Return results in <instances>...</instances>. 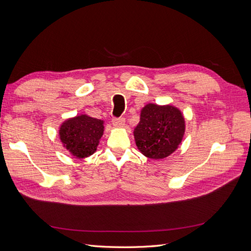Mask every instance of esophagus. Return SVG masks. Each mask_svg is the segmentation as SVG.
I'll list each match as a JSON object with an SVG mask.
<instances>
[{
  "label": "esophagus",
  "mask_w": 251,
  "mask_h": 251,
  "mask_svg": "<svg viewBox=\"0 0 251 251\" xmlns=\"http://www.w3.org/2000/svg\"><path fill=\"white\" fill-rule=\"evenodd\" d=\"M112 123L115 126H123L126 124V119L124 117H114L112 119Z\"/></svg>",
  "instance_id": "obj_1"
}]
</instances>
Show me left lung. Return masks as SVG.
I'll return each mask as SVG.
<instances>
[{
    "label": "left lung",
    "mask_w": 251,
    "mask_h": 251,
    "mask_svg": "<svg viewBox=\"0 0 251 251\" xmlns=\"http://www.w3.org/2000/svg\"><path fill=\"white\" fill-rule=\"evenodd\" d=\"M185 123L173 105L147 104L134 130L136 146L151 159H163L174 153L183 138Z\"/></svg>",
    "instance_id": "1"
}]
</instances>
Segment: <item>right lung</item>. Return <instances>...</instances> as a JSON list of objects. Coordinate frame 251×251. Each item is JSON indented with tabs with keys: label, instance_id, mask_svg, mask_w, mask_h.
<instances>
[{
	"label": "right lung",
	"instance_id": "obj_1",
	"mask_svg": "<svg viewBox=\"0 0 251 251\" xmlns=\"http://www.w3.org/2000/svg\"><path fill=\"white\" fill-rule=\"evenodd\" d=\"M102 134L103 121L87 115L68 119L59 128V137L64 147L77 158L92 155Z\"/></svg>",
	"mask_w": 251,
	"mask_h": 251
}]
</instances>
